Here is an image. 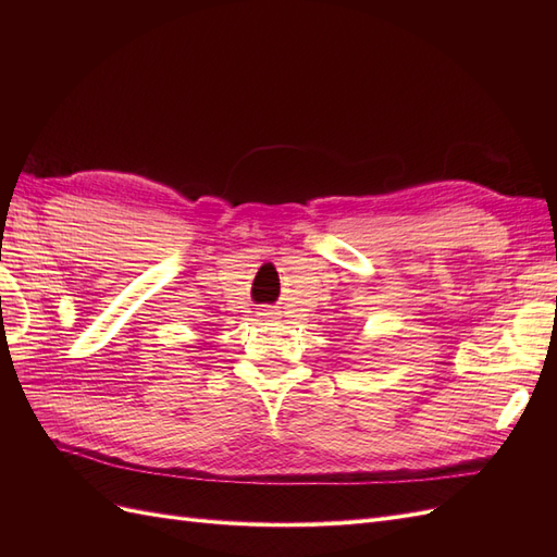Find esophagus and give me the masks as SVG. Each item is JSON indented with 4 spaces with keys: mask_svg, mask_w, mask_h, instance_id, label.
<instances>
[{
    "mask_svg": "<svg viewBox=\"0 0 557 557\" xmlns=\"http://www.w3.org/2000/svg\"><path fill=\"white\" fill-rule=\"evenodd\" d=\"M258 315H262V318H276V313H274L272 309H267V307H264V309H260V313H258Z\"/></svg>",
    "mask_w": 557,
    "mask_h": 557,
    "instance_id": "34e87169",
    "label": "esophagus"
}]
</instances>
